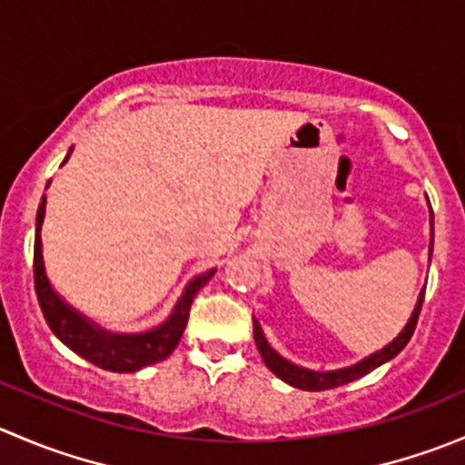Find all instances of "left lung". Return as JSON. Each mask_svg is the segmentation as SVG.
Returning <instances> with one entry per match:
<instances>
[{
  "mask_svg": "<svg viewBox=\"0 0 465 465\" xmlns=\"http://www.w3.org/2000/svg\"><path fill=\"white\" fill-rule=\"evenodd\" d=\"M430 224H431L430 261H431V247H434V213H431V206H430ZM422 300H425V288H422L420 295H418V302H416V306H413L411 318L407 320V324H404L402 331H400L398 336H395L393 341L389 342V345H384L381 350L372 352L371 357L361 359V361L352 363V366L338 368V371H309V368L295 366L292 361L283 359L282 354H279L277 350H274V347L270 345L268 341H265V333H263V329H261L259 320L252 318V320H254V342H256V347H259V354H261V359H263L265 366H268L270 371H272L274 375L279 377V380L286 381V384L295 386V389H302V391L336 389V386L350 384V381H354V380H359V377L368 375V372H372L375 368H380L381 363L391 361V359L398 357V354L402 352L404 345L409 342V338L413 336V329H416L418 315H420Z\"/></svg>",
  "mask_w": 465,
  "mask_h": 465,
  "instance_id": "1",
  "label": "left lung"
}]
</instances>
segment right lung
Masks as SVG:
<instances>
[{
	"label": "right lung",
	"instance_id": "obj_1",
	"mask_svg": "<svg viewBox=\"0 0 465 465\" xmlns=\"http://www.w3.org/2000/svg\"><path fill=\"white\" fill-rule=\"evenodd\" d=\"M72 154V147L67 152V163ZM49 188V182L47 186ZM45 206H47V197L43 195L38 206V215H35V242H34V279H35V295H38L40 309H43L45 320H47L49 329L54 336L67 345L74 354H79L85 361L94 363L97 368L111 372H136L141 368L154 366V363L163 361L173 354L177 342L182 341V333L186 329L188 313H191V304L195 295L200 292L202 286H206L211 277L215 274V268L209 272H202L193 277L183 288L182 297L174 304L173 313L156 327L147 329V331L136 333H120L108 331L102 324L90 320L74 306L67 304L54 286L49 283L47 270H45L43 261V241H40V229L45 223Z\"/></svg>",
	"mask_w": 465,
	"mask_h": 465
}]
</instances>
